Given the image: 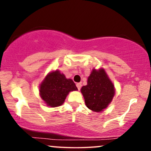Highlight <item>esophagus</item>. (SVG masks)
Listing matches in <instances>:
<instances>
[{
	"label": "esophagus",
	"mask_w": 151,
	"mask_h": 151,
	"mask_svg": "<svg viewBox=\"0 0 151 151\" xmlns=\"http://www.w3.org/2000/svg\"><path fill=\"white\" fill-rule=\"evenodd\" d=\"M76 86H77V87L78 90H79V89H81V83H77V84H76Z\"/></svg>",
	"instance_id": "esophagus-1"
}]
</instances>
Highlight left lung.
Returning <instances> with one entry per match:
<instances>
[{
    "label": "left lung",
    "mask_w": 151,
    "mask_h": 151,
    "mask_svg": "<svg viewBox=\"0 0 151 151\" xmlns=\"http://www.w3.org/2000/svg\"><path fill=\"white\" fill-rule=\"evenodd\" d=\"M81 91L87 108L100 112L107 107L114 96V86L103 69L93 70L88 78L87 85Z\"/></svg>",
    "instance_id": "1"
}]
</instances>
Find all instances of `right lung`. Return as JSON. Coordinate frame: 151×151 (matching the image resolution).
<instances>
[{
    "instance_id": "1",
    "label": "right lung",
    "mask_w": 151,
    "mask_h": 151,
    "mask_svg": "<svg viewBox=\"0 0 151 151\" xmlns=\"http://www.w3.org/2000/svg\"><path fill=\"white\" fill-rule=\"evenodd\" d=\"M77 90L72 79H66L58 70L48 74L40 84V93L47 105L57 107L62 105L71 91Z\"/></svg>"
}]
</instances>
